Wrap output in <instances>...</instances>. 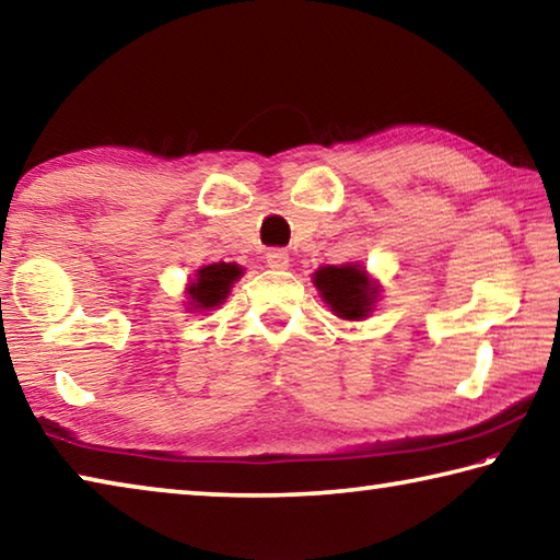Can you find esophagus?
I'll return each mask as SVG.
<instances>
[{"instance_id": "34e87169", "label": "esophagus", "mask_w": 560, "mask_h": 560, "mask_svg": "<svg viewBox=\"0 0 560 560\" xmlns=\"http://www.w3.org/2000/svg\"><path fill=\"white\" fill-rule=\"evenodd\" d=\"M267 267H271V269H287L289 267V252H283V249H269L267 252Z\"/></svg>"}]
</instances>
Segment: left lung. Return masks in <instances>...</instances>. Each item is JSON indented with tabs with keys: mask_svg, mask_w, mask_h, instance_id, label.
Instances as JSON below:
<instances>
[{
	"mask_svg": "<svg viewBox=\"0 0 560 560\" xmlns=\"http://www.w3.org/2000/svg\"><path fill=\"white\" fill-rule=\"evenodd\" d=\"M314 283L336 316L358 320L371 314L377 289L368 281L365 271L355 264L324 267L314 273Z\"/></svg>",
	"mask_w": 560,
	"mask_h": 560,
	"instance_id": "1",
	"label": "left lung"
}]
</instances>
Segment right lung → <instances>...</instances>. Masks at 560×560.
I'll return each mask as SVG.
<instances>
[{
  "mask_svg": "<svg viewBox=\"0 0 560 560\" xmlns=\"http://www.w3.org/2000/svg\"><path fill=\"white\" fill-rule=\"evenodd\" d=\"M242 277V269L236 264H210L197 271V279L189 287V299H192L195 308H214L226 299L232 283Z\"/></svg>",
  "mask_w": 560,
  "mask_h": 560,
  "instance_id": "1",
  "label": "right lung"
}]
</instances>
